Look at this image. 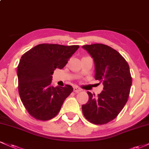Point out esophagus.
<instances>
[{
  "label": "esophagus",
  "instance_id": "obj_1",
  "mask_svg": "<svg viewBox=\"0 0 149 149\" xmlns=\"http://www.w3.org/2000/svg\"><path fill=\"white\" fill-rule=\"evenodd\" d=\"M80 91H81V89L78 88V87H74V88H73V92H76V93H78V92H79Z\"/></svg>",
  "mask_w": 149,
  "mask_h": 149
}]
</instances>
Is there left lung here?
I'll use <instances>...</instances> for the list:
<instances>
[{
  "instance_id": "left-lung-1",
  "label": "left lung",
  "mask_w": 149,
  "mask_h": 149,
  "mask_svg": "<svg viewBox=\"0 0 149 149\" xmlns=\"http://www.w3.org/2000/svg\"><path fill=\"white\" fill-rule=\"evenodd\" d=\"M93 59L95 78L103 83L98 96L88 92V103L82 106L85 118L103 125L116 118L127 103L132 85L129 65L116 49L104 44L82 46Z\"/></svg>"
}]
</instances>
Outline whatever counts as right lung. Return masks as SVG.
Wrapping results in <instances>:
<instances>
[{
  "label": "right lung",
  "mask_w": 149,
  "mask_h": 149,
  "mask_svg": "<svg viewBox=\"0 0 149 149\" xmlns=\"http://www.w3.org/2000/svg\"><path fill=\"white\" fill-rule=\"evenodd\" d=\"M78 45L40 44L22 55L17 67L19 94L31 116L40 120L52 119L73 92L69 85L54 87L52 76L61 69L78 49Z\"/></svg>",
  "instance_id": "obj_1"
}]
</instances>
